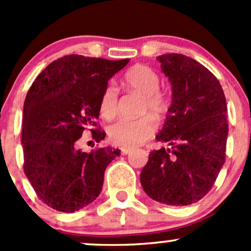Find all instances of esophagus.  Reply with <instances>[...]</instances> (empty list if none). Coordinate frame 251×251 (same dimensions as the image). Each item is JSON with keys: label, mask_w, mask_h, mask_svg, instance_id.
<instances>
[{"label": "esophagus", "mask_w": 251, "mask_h": 251, "mask_svg": "<svg viewBox=\"0 0 251 251\" xmlns=\"http://www.w3.org/2000/svg\"><path fill=\"white\" fill-rule=\"evenodd\" d=\"M120 151H122V154H128L129 152H131V149H129V148H122V149H120Z\"/></svg>", "instance_id": "esophagus-1"}]
</instances>
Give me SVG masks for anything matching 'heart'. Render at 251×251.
I'll list each match as a JSON object with an SVG mask.
<instances>
[{"instance_id":"b5f03b06","label":"heart","mask_w":251,"mask_h":251,"mask_svg":"<svg viewBox=\"0 0 251 251\" xmlns=\"http://www.w3.org/2000/svg\"><path fill=\"white\" fill-rule=\"evenodd\" d=\"M124 85L142 96L140 113L151 114L154 119L160 120L168 113L170 101L168 94L160 91V77L151 67L135 65L124 74ZM118 91L114 86L108 85L103 89L100 98V113L106 119H111L117 113ZM155 124L150 116L138 119H120L108 127L109 140L114 145L123 148H134L148 140L154 133Z\"/></svg>"}]
</instances>
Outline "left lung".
<instances>
[{
    "label": "left lung",
    "mask_w": 251,
    "mask_h": 251,
    "mask_svg": "<svg viewBox=\"0 0 251 251\" xmlns=\"http://www.w3.org/2000/svg\"><path fill=\"white\" fill-rule=\"evenodd\" d=\"M157 60L172 85V103L155 139L170 148L150 153L140 183L153 201L189 205L208 194L226 163V96L217 77L191 57L171 53Z\"/></svg>",
    "instance_id": "obj_1"
}]
</instances>
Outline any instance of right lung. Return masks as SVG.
I'll use <instances>...</instances> for the list:
<instances>
[{"instance_id": "1", "label": "right lung", "mask_w": 251, "mask_h": 251, "mask_svg": "<svg viewBox=\"0 0 251 251\" xmlns=\"http://www.w3.org/2000/svg\"><path fill=\"white\" fill-rule=\"evenodd\" d=\"M128 61L72 54L50 63L30 86L24 105V171L50 208L77 211L101 191L105 170L120 151L100 148L87 153L76 142L86 128L97 143L105 138L96 122L100 98Z\"/></svg>"}]
</instances>
